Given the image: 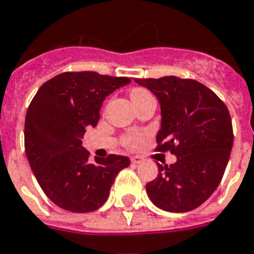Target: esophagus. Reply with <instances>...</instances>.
Segmentation results:
<instances>
[{"label": "esophagus", "instance_id": "esophagus-1", "mask_svg": "<svg viewBox=\"0 0 254 254\" xmlns=\"http://www.w3.org/2000/svg\"><path fill=\"white\" fill-rule=\"evenodd\" d=\"M131 164H134V165H137V164H141L142 162V158L138 157V156H133V157L130 158Z\"/></svg>", "mask_w": 254, "mask_h": 254}]
</instances>
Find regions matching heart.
<instances>
[{
    "mask_svg": "<svg viewBox=\"0 0 254 254\" xmlns=\"http://www.w3.org/2000/svg\"><path fill=\"white\" fill-rule=\"evenodd\" d=\"M146 94H149V93L146 92V90H144V89H133L130 93V97H131V100H135V98H140V97H144L146 96ZM138 142H140V135L131 134L127 137V146L133 148V146H135Z\"/></svg>",
    "mask_w": 254,
    "mask_h": 254,
    "instance_id": "b5f03b06",
    "label": "heart"
}]
</instances>
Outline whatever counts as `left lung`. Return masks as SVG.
Segmentation results:
<instances>
[{
	"label": "left lung",
	"instance_id": "left-lung-1",
	"mask_svg": "<svg viewBox=\"0 0 254 254\" xmlns=\"http://www.w3.org/2000/svg\"><path fill=\"white\" fill-rule=\"evenodd\" d=\"M156 96L161 109L158 150H170L177 161L158 164V176L146 184L157 208L189 212L212 196L221 181L233 146V127L225 104L209 88L174 75L134 80Z\"/></svg>",
	"mask_w": 254,
	"mask_h": 254
}]
</instances>
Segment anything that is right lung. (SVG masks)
<instances>
[{
	"mask_svg": "<svg viewBox=\"0 0 254 254\" xmlns=\"http://www.w3.org/2000/svg\"><path fill=\"white\" fill-rule=\"evenodd\" d=\"M130 82L96 71H67L46 81L30 102L25 119L26 157L42 190L60 208L74 213L101 208L117 173L130 164L117 154L90 162L81 141L86 129L98 123L106 97Z\"/></svg>",
	"mask_w": 254,
	"mask_h": 254,
	"instance_id": "1",
	"label": "right lung"
}]
</instances>
